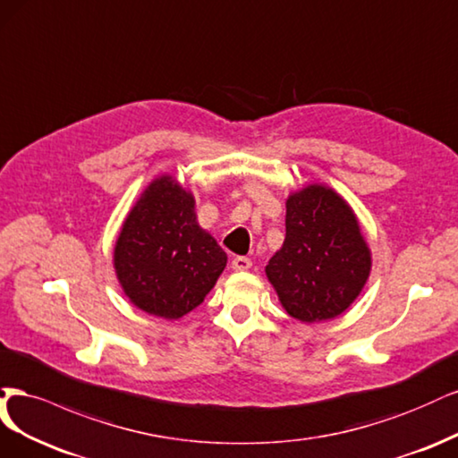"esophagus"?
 <instances>
[{"mask_svg": "<svg viewBox=\"0 0 458 458\" xmlns=\"http://www.w3.org/2000/svg\"><path fill=\"white\" fill-rule=\"evenodd\" d=\"M232 268H233L235 272L249 270V268H250V259H247V257H233V259H232Z\"/></svg>", "mask_w": 458, "mask_h": 458, "instance_id": "1", "label": "esophagus"}]
</instances>
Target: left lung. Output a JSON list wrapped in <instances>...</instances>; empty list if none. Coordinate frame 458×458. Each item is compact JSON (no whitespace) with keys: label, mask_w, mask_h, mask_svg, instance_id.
I'll return each instance as SVG.
<instances>
[{"label":"left lung","mask_w":458,"mask_h":458,"mask_svg":"<svg viewBox=\"0 0 458 458\" xmlns=\"http://www.w3.org/2000/svg\"><path fill=\"white\" fill-rule=\"evenodd\" d=\"M285 208V242L268 260V282L294 319L319 323L341 316L371 272V250L356 215L323 184L293 191Z\"/></svg>","instance_id":"obj_1"}]
</instances>
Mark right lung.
<instances>
[{
	"mask_svg": "<svg viewBox=\"0 0 458 458\" xmlns=\"http://www.w3.org/2000/svg\"><path fill=\"white\" fill-rule=\"evenodd\" d=\"M226 253L198 225L196 199L171 174L157 176L125 218L114 268L142 312L179 319L203 302L226 268Z\"/></svg>",
	"mask_w": 458,
	"mask_h": 458,
	"instance_id": "add662e5",
	"label": "right lung"
}]
</instances>
